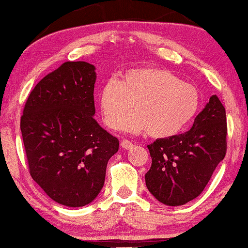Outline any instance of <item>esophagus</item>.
I'll return each mask as SVG.
<instances>
[{
  "mask_svg": "<svg viewBox=\"0 0 248 248\" xmlns=\"http://www.w3.org/2000/svg\"><path fill=\"white\" fill-rule=\"evenodd\" d=\"M120 145L123 146V148H124V150H129V149L132 148L133 143H132L131 141H129V140H127V139H124V140H121Z\"/></svg>",
  "mask_w": 248,
  "mask_h": 248,
  "instance_id": "1",
  "label": "esophagus"
}]
</instances>
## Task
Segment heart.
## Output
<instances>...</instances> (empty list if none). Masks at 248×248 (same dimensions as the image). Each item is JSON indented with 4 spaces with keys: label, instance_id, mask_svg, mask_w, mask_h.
Wrapping results in <instances>:
<instances>
[{
    "label": "heart",
    "instance_id": "heart-1",
    "mask_svg": "<svg viewBox=\"0 0 248 248\" xmlns=\"http://www.w3.org/2000/svg\"><path fill=\"white\" fill-rule=\"evenodd\" d=\"M198 90L183 82L170 71L156 66L133 69L111 78L99 93V106L105 124L129 132L146 131L155 139H167L184 131L200 109Z\"/></svg>",
    "mask_w": 248,
    "mask_h": 248
}]
</instances>
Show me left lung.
<instances>
[{
	"instance_id": "obj_1",
	"label": "left lung",
	"mask_w": 248,
	"mask_h": 248,
	"mask_svg": "<svg viewBox=\"0 0 248 248\" xmlns=\"http://www.w3.org/2000/svg\"><path fill=\"white\" fill-rule=\"evenodd\" d=\"M225 108L217 95L187 132L148 145L152 165L145 174L149 191L159 202L182 205L203 191L226 153Z\"/></svg>"
}]
</instances>
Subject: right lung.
<instances>
[{
	"mask_svg": "<svg viewBox=\"0 0 248 248\" xmlns=\"http://www.w3.org/2000/svg\"><path fill=\"white\" fill-rule=\"evenodd\" d=\"M95 66L68 61L29 94L20 130L32 179L56 202L83 207L102 190L119 141L94 119Z\"/></svg>",
	"mask_w": 248,
	"mask_h": 248,
	"instance_id": "add662e5",
	"label": "right lung"
}]
</instances>
